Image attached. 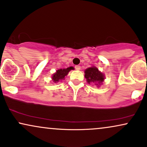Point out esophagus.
<instances>
[{
    "mask_svg": "<svg viewBox=\"0 0 147 147\" xmlns=\"http://www.w3.org/2000/svg\"><path fill=\"white\" fill-rule=\"evenodd\" d=\"M75 69L78 71H79L80 69V66H79V65H76V66H75Z\"/></svg>",
    "mask_w": 147,
    "mask_h": 147,
    "instance_id": "esophagus-1",
    "label": "esophagus"
}]
</instances>
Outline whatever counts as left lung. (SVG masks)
Wrapping results in <instances>:
<instances>
[{
	"instance_id": "1",
	"label": "left lung",
	"mask_w": 147,
	"mask_h": 147,
	"mask_svg": "<svg viewBox=\"0 0 147 147\" xmlns=\"http://www.w3.org/2000/svg\"><path fill=\"white\" fill-rule=\"evenodd\" d=\"M84 77L88 84H95L97 87H99L105 80L104 74L95 66H92L85 69Z\"/></svg>"
}]
</instances>
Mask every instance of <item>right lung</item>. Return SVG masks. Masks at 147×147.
I'll list each match as a JSON object with an SVG mask.
<instances>
[{
  "instance_id": "obj_1",
  "label": "right lung",
  "mask_w": 147,
  "mask_h": 147,
  "mask_svg": "<svg viewBox=\"0 0 147 147\" xmlns=\"http://www.w3.org/2000/svg\"><path fill=\"white\" fill-rule=\"evenodd\" d=\"M73 67H69L65 69H57V71L52 76V80L54 83H58L60 80H65V77L69 74L71 70L73 69Z\"/></svg>"
}]
</instances>
